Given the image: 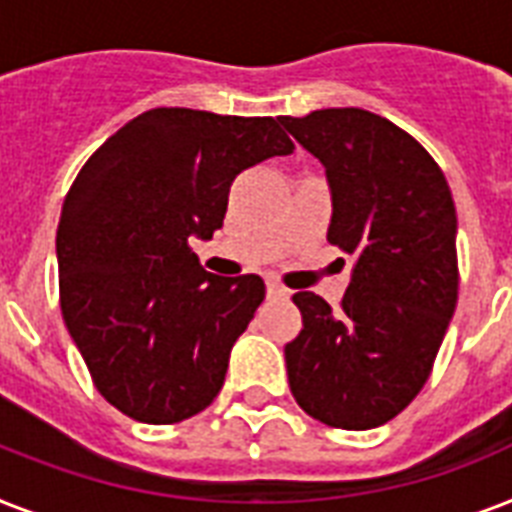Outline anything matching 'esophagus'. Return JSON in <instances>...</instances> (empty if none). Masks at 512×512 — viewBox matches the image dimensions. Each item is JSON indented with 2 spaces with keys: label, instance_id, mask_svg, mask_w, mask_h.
I'll use <instances>...</instances> for the list:
<instances>
[{
  "label": "esophagus",
  "instance_id": "obj_1",
  "mask_svg": "<svg viewBox=\"0 0 512 512\" xmlns=\"http://www.w3.org/2000/svg\"><path fill=\"white\" fill-rule=\"evenodd\" d=\"M265 287H268V297H271V300H287L289 297V289L281 287L276 279L265 281Z\"/></svg>",
  "mask_w": 512,
  "mask_h": 512
}]
</instances>
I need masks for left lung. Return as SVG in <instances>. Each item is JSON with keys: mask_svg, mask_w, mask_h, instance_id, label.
Instances as JSON below:
<instances>
[{"mask_svg": "<svg viewBox=\"0 0 512 512\" xmlns=\"http://www.w3.org/2000/svg\"><path fill=\"white\" fill-rule=\"evenodd\" d=\"M332 185L327 241L356 257L340 305L292 300L303 329L284 348L289 390L329 428L369 430L412 404L457 308V209L436 159L364 108L281 116Z\"/></svg>", "mask_w": 512, "mask_h": 512, "instance_id": "obj_1", "label": "left lung"}]
</instances>
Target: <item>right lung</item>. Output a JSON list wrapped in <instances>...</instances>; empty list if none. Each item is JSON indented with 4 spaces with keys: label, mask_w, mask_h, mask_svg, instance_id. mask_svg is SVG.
I'll list each match as a JSON object with an SVG mask.
<instances>
[{
    "label": "right lung",
    "mask_w": 512,
    "mask_h": 512,
    "mask_svg": "<svg viewBox=\"0 0 512 512\" xmlns=\"http://www.w3.org/2000/svg\"><path fill=\"white\" fill-rule=\"evenodd\" d=\"M292 151L273 116L151 108L84 162L55 239L60 311L122 414L172 425L215 401L265 284L207 273L191 239L223 225L241 172Z\"/></svg>",
    "instance_id": "1"
}]
</instances>
